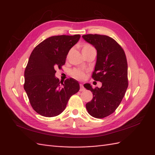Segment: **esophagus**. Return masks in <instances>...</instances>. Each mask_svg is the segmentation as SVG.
<instances>
[{
  "mask_svg": "<svg viewBox=\"0 0 155 155\" xmlns=\"http://www.w3.org/2000/svg\"><path fill=\"white\" fill-rule=\"evenodd\" d=\"M79 86H80V89H79V91H83L84 90H85V88H84V87H83V84H80V85H79Z\"/></svg>",
  "mask_w": 155,
  "mask_h": 155,
  "instance_id": "esophagus-1",
  "label": "esophagus"
}]
</instances>
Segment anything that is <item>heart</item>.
Instances as JSON below:
<instances>
[{
  "instance_id": "obj_1",
  "label": "heart",
  "mask_w": 155,
  "mask_h": 155,
  "mask_svg": "<svg viewBox=\"0 0 155 155\" xmlns=\"http://www.w3.org/2000/svg\"><path fill=\"white\" fill-rule=\"evenodd\" d=\"M95 50V48L93 46L89 44H85L82 46V53L83 54H85L88 51ZM70 54V53H69ZM71 74L72 76L77 79H83L85 77V72L83 70L79 69V68H74L72 70Z\"/></svg>"
}]
</instances>
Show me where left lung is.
<instances>
[{"label": "left lung", "mask_w": 155, "mask_h": 155, "mask_svg": "<svg viewBox=\"0 0 155 155\" xmlns=\"http://www.w3.org/2000/svg\"><path fill=\"white\" fill-rule=\"evenodd\" d=\"M97 50V60L92 78L102 83L101 88H92L91 84L84 87L92 92V100L86 104L88 114L104 118L116 110L128 87L127 62L124 50L111 37L98 34L82 36Z\"/></svg>", "instance_id": "obj_1"}]
</instances>
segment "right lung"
I'll return each mask as SVG.
<instances>
[{
	"label": "right lung",
	"mask_w": 155,
	"mask_h": 155,
	"mask_svg": "<svg viewBox=\"0 0 155 155\" xmlns=\"http://www.w3.org/2000/svg\"><path fill=\"white\" fill-rule=\"evenodd\" d=\"M80 35L48 37L32 51L25 71L24 88L34 110L45 117H54L65 109L79 84L73 78L63 81L55 76L56 68H61L69 50Z\"/></svg>",
	"instance_id": "add662e5"
}]
</instances>
